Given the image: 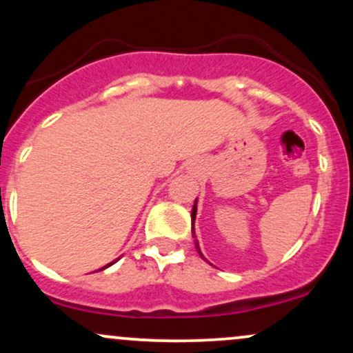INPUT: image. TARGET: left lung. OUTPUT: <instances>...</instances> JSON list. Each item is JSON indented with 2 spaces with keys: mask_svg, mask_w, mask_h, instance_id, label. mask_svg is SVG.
Segmentation results:
<instances>
[{
  "mask_svg": "<svg viewBox=\"0 0 353 353\" xmlns=\"http://www.w3.org/2000/svg\"><path fill=\"white\" fill-rule=\"evenodd\" d=\"M196 214H197V199L194 201V205H192V212H190V230H192V237H194V244H196V249H197V254L201 255V259H204V261H208V259L204 257V254L201 252V247H199V242H197L196 239V230H194V222H196Z\"/></svg>",
  "mask_w": 353,
  "mask_h": 353,
  "instance_id": "8db88e82",
  "label": "left lung"
}]
</instances>
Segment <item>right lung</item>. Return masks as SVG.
<instances>
[{"instance_id":"obj_1","label":"right lung","mask_w":353,"mask_h":353,"mask_svg":"<svg viewBox=\"0 0 353 353\" xmlns=\"http://www.w3.org/2000/svg\"><path fill=\"white\" fill-rule=\"evenodd\" d=\"M116 261H117V259H116ZM116 261H114V262H116ZM114 262H111V264H108V265H104V267H103V269H106V267H109V265H112V264H114ZM103 269H99V270H103Z\"/></svg>"}]
</instances>
